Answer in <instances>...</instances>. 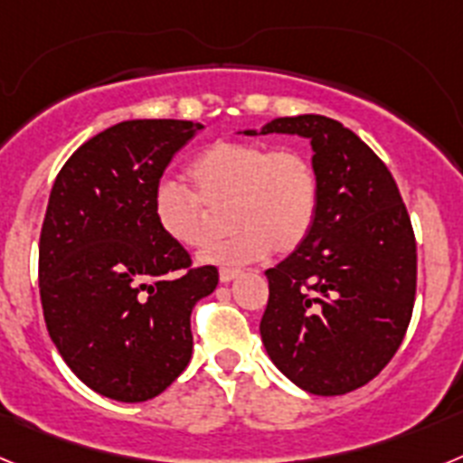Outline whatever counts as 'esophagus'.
<instances>
[{"label":"esophagus","mask_w":463,"mask_h":463,"mask_svg":"<svg viewBox=\"0 0 463 463\" xmlns=\"http://www.w3.org/2000/svg\"><path fill=\"white\" fill-rule=\"evenodd\" d=\"M236 276H241L239 269H220V282H232Z\"/></svg>","instance_id":"34e87169"}]
</instances>
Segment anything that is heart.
Returning a JSON list of instances; mask_svg holds the SVG:
<instances>
[{
  "label": "heart",
  "mask_w": 463,
  "mask_h": 463,
  "mask_svg": "<svg viewBox=\"0 0 463 463\" xmlns=\"http://www.w3.org/2000/svg\"><path fill=\"white\" fill-rule=\"evenodd\" d=\"M192 190L162 183L155 220L174 243L202 248L227 211L232 236L202 252L206 264H248L269 250H297L320 208V175L304 153L257 141H218L192 162Z\"/></svg>",
  "instance_id": "heart-1"
}]
</instances>
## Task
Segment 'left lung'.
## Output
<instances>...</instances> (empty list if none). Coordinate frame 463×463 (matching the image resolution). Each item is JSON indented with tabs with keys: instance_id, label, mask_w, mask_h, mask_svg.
<instances>
[{
	"instance_id": "8db88e82",
	"label": "left lung",
	"mask_w": 463,
	"mask_h": 463,
	"mask_svg": "<svg viewBox=\"0 0 463 463\" xmlns=\"http://www.w3.org/2000/svg\"><path fill=\"white\" fill-rule=\"evenodd\" d=\"M243 134L308 138L320 175L310 234L267 271L261 343L297 387L347 394L390 364L411 325L417 248L399 187L383 159L331 118H276Z\"/></svg>"
}]
</instances>
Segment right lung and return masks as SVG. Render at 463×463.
Here are the masks:
<instances>
[{
	"label": "right lung",
	"instance_id": "add662e5",
	"mask_svg": "<svg viewBox=\"0 0 463 463\" xmlns=\"http://www.w3.org/2000/svg\"><path fill=\"white\" fill-rule=\"evenodd\" d=\"M203 125L125 120L85 141L57 174L39 241L48 334L97 394L148 401L185 371L190 315L218 288V269H192L155 220L171 157Z\"/></svg>",
	"mask_w": 463,
	"mask_h": 463
}]
</instances>
